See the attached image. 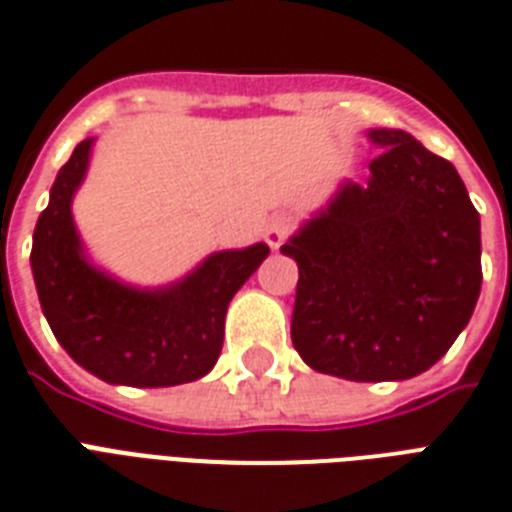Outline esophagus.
<instances>
[{
  "label": "esophagus",
  "mask_w": 512,
  "mask_h": 512,
  "mask_svg": "<svg viewBox=\"0 0 512 512\" xmlns=\"http://www.w3.org/2000/svg\"><path fill=\"white\" fill-rule=\"evenodd\" d=\"M293 232V219L285 214H277L272 216V222L267 224V232H264V237H267V243L269 248H280L285 240H288V235Z\"/></svg>",
  "instance_id": "34e87169"
}]
</instances>
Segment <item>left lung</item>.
Returning <instances> with one entry per match:
<instances>
[{
    "instance_id": "obj_1",
    "label": "left lung",
    "mask_w": 512,
    "mask_h": 512,
    "mask_svg": "<svg viewBox=\"0 0 512 512\" xmlns=\"http://www.w3.org/2000/svg\"><path fill=\"white\" fill-rule=\"evenodd\" d=\"M365 185L343 182L280 251L298 264L290 338L306 365L357 383L415 378L468 325L481 219L449 161L370 129Z\"/></svg>"
}]
</instances>
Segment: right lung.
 <instances>
[{"instance_id": "obj_1", "label": "right lung", "mask_w": 512, "mask_h": 512, "mask_svg": "<svg viewBox=\"0 0 512 512\" xmlns=\"http://www.w3.org/2000/svg\"><path fill=\"white\" fill-rule=\"evenodd\" d=\"M94 137L81 140L49 190L31 248L39 304L76 365L113 386L192 383L222 354L232 296L269 256L267 243L216 251L182 280L137 288L92 264L76 222L73 195L87 177Z\"/></svg>"}]
</instances>
